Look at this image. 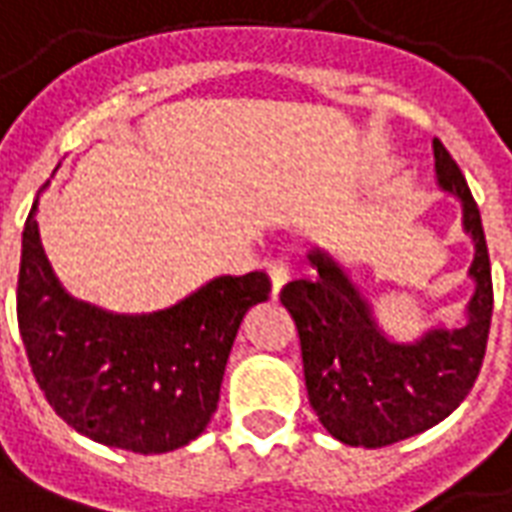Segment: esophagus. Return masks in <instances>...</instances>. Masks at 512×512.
<instances>
[{
  "label": "esophagus",
  "mask_w": 512,
  "mask_h": 512,
  "mask_svg": "<svg viewBox=\"0 0 512 512\" xmlns=\"http://www.w3.org/2000/svg\"><path fill=\"white\" fill-rule=\"evenodd\" d=\"M268 276H271V293L276 298L279 290L287 285V279H290V266L285 260H274V263H268Z\"/></svg>",
  "instance_id": "1"
}]
</instances>
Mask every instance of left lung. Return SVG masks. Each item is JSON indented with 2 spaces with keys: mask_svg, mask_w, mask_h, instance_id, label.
I'll list each match as a JSON object with an SVG mask.
<instances>
[{
  "mask_svg": "<svg viewBox=\"0 0 512 512\" xmlns=\"http://www.w3.org/2000/svg\"><path fill=\"white\" fill-rule=\"evenodd\" d=\"M434 170L439 189L461 203V225L475 244L464 323L434 325L415 342L391 339L350 271L323 246L309 249L312 279H295L279 295L298 328L309 404L325 431L352 448H385L437 426L467 399L483 366L494 312L483 222L437 138Z\"/></svg>",
  "mask_w": 512,
  "mask_h": 512,
  "instance_id": "obj_1",
  "label": "left lung"
}]
</instances>
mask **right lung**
Segmentation results:
<instances>
[{
  "instance_id": "right-lung-1",
  "label": "right lung",
  "mask_w": 512,
  "mask_h": 512,
  "mask_svg": "<svg viewBox=\"0 0 512 512\" xmlns=\"http://www.w3.org/2000/svg\"><path fill=\"white\" fill-rule=\"evenodd\" d=\"M34 214L37 200L21 238L15 304L48 404L108 448L149 456L189 445L217 412L227 355L244 314L268 301V276H217L160 312H108L64 290Z\"/></svg>"
}]
</instances>
